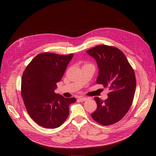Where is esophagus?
I'll use <instances>...</instances> for the list:
<instances>
[{"label":"esophagus","mask_w":156,"mask_h":156,"mask_svg":"<svg viewBox=\"0 0 156 156\" xmlns=\"http://www.w3.org/2000/svg\"><path fill=\"white\" fill-rule=\"evenodd\" d=\"M81 102H84V101H86L88 100V98L87 97H80L78 99Z\"/></svg>","instance_id":"1"}]
</instances>
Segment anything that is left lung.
Instances as JSON below:
<instances>
[{"label":"left lung","mask_w":156,"mask_h":156,"mask_svg":"<svg viewBox=\"0 0 156 156\" xmlns=\"http://www.w3.org/2000/svg\"><path fill=\"white\" fill-rule=\"evenodd\" d=\"M87 52L96 60L99 69L96 83L110 90L105 101L94 98L97 108L91 116L102 126L113 125L126 115L133 102L136 88L134 70L123 52L115 47L99 45Z\"/></svg>","instance_id":"obj_1"}]
</instances>
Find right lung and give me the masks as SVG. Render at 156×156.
<instances>
[{"instance_id":"right-lung-1","label":"right lung","mask_w":156,"mask_h":156,"mask_svg":"<svg viewBox=\"0 0 156 156\" xmlns=\"http://www.w3.org/2000/svg\"><path fill=\"white\" fill-rule=\"evenodd\" d=\"M73 56L41 53L23 72L21 93L24 105L31 118L44 128L54 129L62 125L68 117L69 105L76 101L54 92Z\"/></svg>"}]
</instances>
